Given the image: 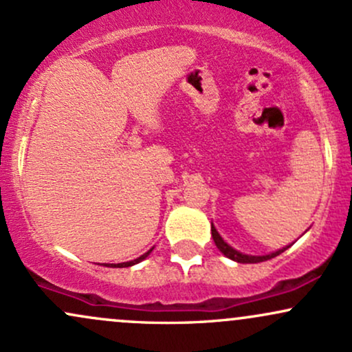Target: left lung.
Here are the masks:
<instances>
[{
  "mask_svg": "<svg viewBox=\"0 0 352 352\" xmlns=\"http://www.w3.org/2000/svg\"><path fill=\"white\" fill-rule=\"evenodd\" d=\"M212 236H213V241H215L217 248L220 250V252L223 253L225 256L230 258V260L238 261V263H260V261L272 260V258L278 256V254H281L283 252H285L286 248H288V246H286V248L278 250V252H274V253H272V254H265V256H250V254H243V253L236 252V250H233L232 246L225 243V241L221 240V236L218 235V232L215 230V227H213V225H212Z\"/></svg>",
  "mask_w": 352,
  "mask_h": 352,
  "instance_id": "8db88e82",
  "label": "left lung"
}]
</instances>
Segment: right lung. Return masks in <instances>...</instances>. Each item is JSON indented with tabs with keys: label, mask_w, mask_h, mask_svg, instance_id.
Returning a JSON list of instances; mask_svg holds the SVG:
<instances>
[{
	"label": "right lung",
	"mask_w": 352,
	"mask_h": 352,
	"mask_svg": "<svg viewBox=\"0 0 352 352\" xmlns=\"http://www.w3.org/2000/svg\"><path fill=\"white\" fill-rule=\"evenodd\" d=\"M151 252H152V250H148V252L144 253L142 256L135 258V260H132V261H127V263H117V265L111 263V265H106V266H109V268H127V266H132V265H135V263H140V261L145 260V258L148 256V253H151Z\"/></svg>",
	"instance_id": "1"
}]
</instances>
